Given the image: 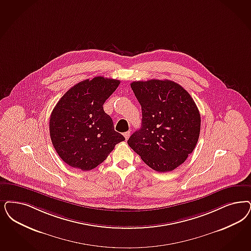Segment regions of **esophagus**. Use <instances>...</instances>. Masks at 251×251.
<instances>
[{"mask_svg": "<svg viewBox=\"0 0 251 251\" xmlns=\"http://www.w3.org/2000/svg\"><path fill=\"white\" fill-rule=\"evenodd\" d=\"M124 137H125V139L126 140H128V139L130 138V131H126V132H124Z\"/></svg>", "mask_w": 251, "mask_h": 251, "instance_id": "34e87169", "label": "esophagus"}]
</instances>
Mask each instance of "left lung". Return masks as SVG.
<instances>
[{"label":"left lung","instance_id":"obj_1","mask_svg":"<svg viewBox=\"0 0 251 251\" xmlns=\"http://www.w3.org/2000/svg\"><path fill=\"white\" fill-rule=\"evenodd\" d=\"M130 87L142 106V126L128 145L158 173L182 164L199 141L200 114L191 95L172 80L133 81Z\"/></svg>","mask_w":251,"mask_h":251}]
</instances>
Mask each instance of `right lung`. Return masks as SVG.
<instances>
[{"label": "right lung", "mask_w": 251, "mask_h": 251, "mask_svg": "<svg viewBox=\"0 0 251 251\" xmlns=\"http://www.w3.org/2000/svg\"><path fill=\"white\" fill-rule=\"evenodd\" d=\"M120 83L98 76L78 82L61 97L49 128L52 146L64 162L81 171L93 170L125 140L103 108Z\"/></svg>", "instance_id": "right-lung-1"}]
</instances>
